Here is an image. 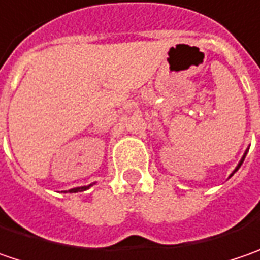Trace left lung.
Returning <instances> with one entry per match:
<instances>
[{
  "mask_svg": "<svg viewBox=\"0 0 260 260\" xmlns=\"http://www.w3.org/2000/svg\"><path fill=\"white\" fill-rule=\"evenodd\" d=\"M246 153H247V152H246ZM246 153H244V156H243V159H241V161H240V164L237 165V168H236V171H237V170L240 168V165H241V164H243V161H244V158H246Z\"/></svg>",
  "mask_w": 260,
  "mask_h": 260,
  "instance_id": "1",
  "label": "left lung"
}]
</instances>
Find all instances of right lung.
I'll return each instance as SVG.
<instances>
[{
  "instance_id": "obj_1",
  "label": "right lung",
  "mask_w": 260,
  "mask_h": 260,
  "mask_svg": "<svg viewBox=\"0 0 260 260\" xmlns=\"http://www.w3.org/2000/svg\"><path fill=\"white\" fill-rule=\"evenodd\" d=\"M87 187H76V188H72L70 190V193H77V191H83V190H86Z\"/></svg>"
}]
</instances>
